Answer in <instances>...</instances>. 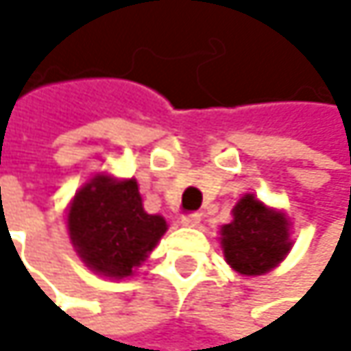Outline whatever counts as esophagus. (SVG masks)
I'll use <instances>...</instances> for the list:
<instances>
[{"label": "esophagus", "instance_id": "obj_1", "mask_svg": "<svg viewBox=\"0 0 351 351\" xmlns=\"http://www.w3.org/2000/svg\"><path fill=\"white\" fill-rule=\"evenodd\" d=\"M180 223H182L184 228H199V226H201V215H199V213L184 215V217L180 219Z\"/></svg>", "mask_w": 351, "mask_h": 351}]
</instances>
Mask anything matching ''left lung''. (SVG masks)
<instances>
[{"label": "left lung", "instance_id": "obj_1", "mask_svg": "<svg viewBox=\"0 0 351 351\" xmlns=\"http://www.w3.org/2000/svg\"><path fill=\"white\" fill-rule=\"evenodd\" d=\"M219 244L230 268L242 276L274 270L291 252V219L268 207L254 193H245L232 209V221L221 226Z\"/></svg>", "mask_w": 351, "mask_h": 351}]
</instances>
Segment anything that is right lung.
<instances>
[{
    "instance_id": "right-lung-1",
    "label": "right lung",
    "mask_w": 351,
    "mask_h": 351,
    "mask_svg": "<svg viewBox=\"0 0 351 351\" xmlns=\"http://www.w3.org/2000/svg\"><path fill=\"white\" fill-rule=\"evenodd\" d=\"M162 215L144 211L136 178L97 173L66 207L71 244L89 270L111 280L134 276L167 234Z\"/></svg>"
}]
</instances>
